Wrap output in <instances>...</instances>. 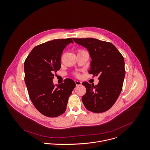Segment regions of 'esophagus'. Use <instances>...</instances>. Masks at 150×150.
I'll return each mask as SVG.
<instances>
[{"label": "esophagus", "instance_id": "esophagus-1", "mask_svg": "<svg viewBox=\"0 0 150 150\" xmlns=\"http://www.w3.org/2000/svg\"><path fill=\"white\" fill-rule=\"evenodd\" d=\"M75 83L76 86H79V85H81V84H82L81 82H80V81H77V80H75Z\"/></svg>", "mask_w": 150, "mask_h": 150}]
</instances>
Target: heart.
<instances>
[{"mask_svg":"<svg viewBox=\"0 0 150 150\" xmlns=\"http://www.w3.org/2000/svg\"><path fill=\"white\" fill-rule=\"evenodd\" d=\"M76 75H78V74H76Z\"/></svg>","mask_w":150,"mask_h":150,"instance_id":"obj_1","label":"heart"}]
</instances>
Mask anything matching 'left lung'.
<instances>
[{
	"label": "left lung",
	"mask_w": 150,
	"mask_h": 150,
	"mask_svg": "<svg viewBox=\"0 0 150 150\" xmlns=\"http://www.w3.org/2000/svg\"><path fill=\"white\" fill-rule=\"evenodd\" d=\"M88 50L92 61L88 72L99 75L97 85L83 82L86 93L82 97L85 108L94 113L108 110L115 104L122 90L125 75L124 59L116 47L109 42L93 38H73Z\"/></svg>",
	"instance_id": "1"
}]
</instances>
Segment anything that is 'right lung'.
<instances>
[{
  "label": "right lung",
  "mask_w": 150,
  "mask_h": 150,
  "mask_svg": "<svg viewBox=\"0 0 150 150\" xmlns=\"http://www.w3.org/2000/svg\"><path fill=\"white\" fill-rule=\"evenodd\" d=\"M71 38L55 39L35 47L24 63L25 82L29 97L37 110L48 117L63 114L68 98L76 84L71 79L57 86L53 84L54 74L61 67L60 59Z\"/></svg>",
  "instance_id": "obj_1"
}]
</instances>
